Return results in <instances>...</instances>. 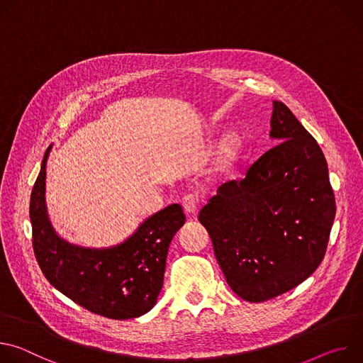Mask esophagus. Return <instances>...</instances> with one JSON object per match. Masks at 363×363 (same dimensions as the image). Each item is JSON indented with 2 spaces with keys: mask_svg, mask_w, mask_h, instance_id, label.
<instances>
[{
  "mask_svg": "<svg viewBox=\"0 0 363 363\" xmlns=\"http://www.w3.org/2000/svg\"><path fill=\"white\" fill-rule=\"evenodd\" d=\"M182 206L186 214L194 216L198 211V206H199V198L196 194H186L182 198Z\"/></svg>",
  "mask_w": 363,
  "mask_h": 363,
  "instance_id": "34e87169",
  "label": "esophagus"
}]
</instances>
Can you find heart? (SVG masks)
<instances>
[{
  "instance_id": "heart-1",
  "label": "heart",
  "mask_w": 363,
  "mask_h": 363,
  "mask_svg": "<svg viewBox=\"0 0 363 363\" xmlns=\"http://www.w3.org/2000/svg\"><path fill=\"white\" fill-rule=\"evenodd\" d=\"M241 152V142L237 136H227L220 147V158L224 165H233Z\"/></svg>"
}]
</instances>
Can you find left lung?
<instances>
[{
	"mask_svg": "<svg viewBox=\"0 0 363 363\" xmlns=\"http://www.w3.org/2000/svg\"><path fill=\"white\" fill-rule=\"evenodd\" d=\"M270 136L279 143L199 211L228 286L260 303L304 281L322 263L336 203L316 139L281 101Z\"/></svg>",
	"mask_w": 363,
	"mask_h": 363,
	"instance_id": "obj_1",
	"label": "left lung"
}]
</instances>
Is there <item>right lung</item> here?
<instances>
[{
    "instance_id": "1",
    "label": "right lung",
    "mask_w": 363,
    "mask_h": 363,
    "mask_svg": "<svg viewBox=\"0 0 363 363\" xmlns=\"http://www.w3.org/2000/svg\"><path fill=\"white\" fill-rule=\"evenodd\" d=\"M45 150L31 191L30 221L35 260L50 284L89 312L116 320L139 318L157 303L164 284L168 248L184 225L179 203L143 221L125 242L84 248L60 238L45 210Z\"/></svg>"
}]
</instances>
